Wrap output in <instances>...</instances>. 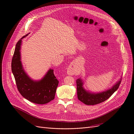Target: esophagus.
<instances>
[{
  "mask_svg": "<svg viewBox=\"0 0 134 134\" xmlns=\"http://www.w3.org/2000/svg\"><path fill=\"white\" fill-rule=\"evenodd\" d=\"M76 70H75V67H74V65L73 66V65H70L67 69V72L70 75H72L75 74V73L76 72Z\"/></svg>",
  "mask_w": 134,
  "mask_h": 134,
  "instance_id": "esophagus-1",
  "label": "esophagus"
}]
</instances>
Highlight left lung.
Masks as SVG:
<instances>
[{"label":"left lung","mask_w":134,"mask_h":134,"mask_svg":"<svg viewBox=\"0 0 134 134\" xmlns=\"http://www.w3.org/2000/svg\"><path fill=\"white\" fill-rule=\"evenodd\" d=\"M121 81L117 82L111 89L97 94L90 93L86 91L82 87V81L79 78L76 80L77 92L78 99L87 105H94L100 104L108 99L119 88Z\"/></svg>","instance_id":"8db88e82"}]
</instances>
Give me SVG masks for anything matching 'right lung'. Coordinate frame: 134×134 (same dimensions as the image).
<instances>
[{"label": "right lung", "mask_w": 134, "mask_h": 134, "mask_svg": "<svg viewBox=\"0 0 134 134\" xmlns=\"http://www.w3.org/2000/svg\"><path fill=\"white\" fill-rule=\"evenodd\" d=\"M23 36L16 44L12 61V70L14 76L17 87L20 94L26 99L37 104H46L55 98L59 81L49 69L40 81L31 80L26 74L20 61V45Z\"/></svg>", "instance_id": "right-lung-1"}]
</instances>
